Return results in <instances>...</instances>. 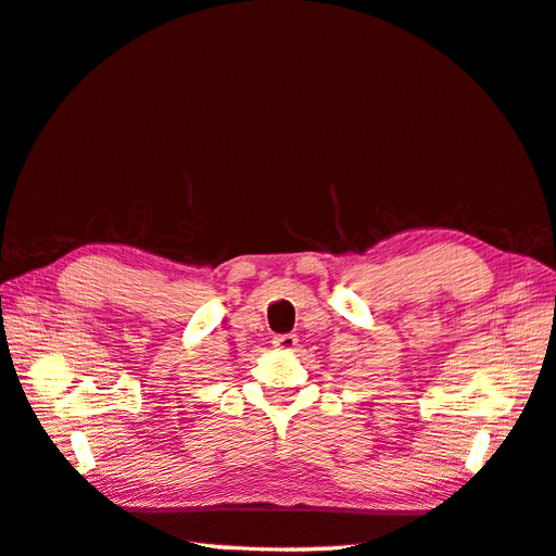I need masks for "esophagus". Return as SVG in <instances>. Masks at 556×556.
<instances>
[{"instance_id":"obj_1","label":"esophagus","mask_w":556,"mask_h":556,"mask_svg":"<svg viewBox=\"0 0 556 556\" xmlns=\"http://www.w3.org/2000/svg\"><path fill=\"white\" fill-rule=\"evenodd\" d=\"M294 345H298V336L294 333H280L274 338V348L282 350V353H290V350H294Z\"/></svg>"}]
</instances>
